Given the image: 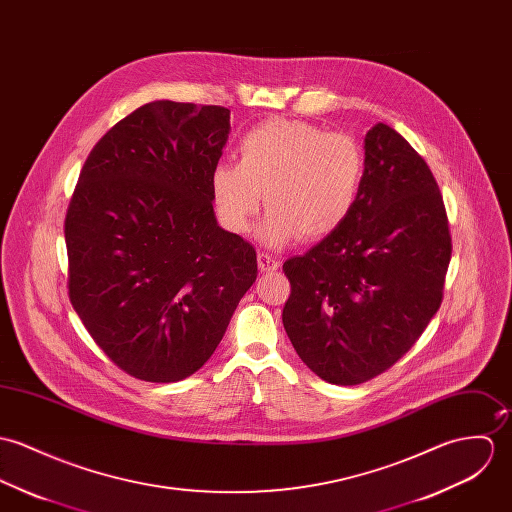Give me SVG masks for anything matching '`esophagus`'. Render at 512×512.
Returning <instances> with one entry per match:
<instances>
[{"instance_id": "obj_1", "label": "esophagus", "mask_w": 512, "mask_h": 512, "mask_svg": "<svg viewBox=\"0 0 512 512\" xmlns=\"http://www.w3.org/2000/svg\"><path fill=\"white\" fill-rule=\"evenodd\" d=\"M257 263H259V271L261 273H273V271H277L281 267V261L271 257V255H267V253H259L257 255Z\"/></svg>"}]
</instances>
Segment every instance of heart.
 Masks as SVG:
<instances>
[{"label": "heart", "mask_w": 512, "mask_h": 512, "mask_svg": "<svg viewBox=\"0 0 512 512\" xmlns=\"http://www.w3.org/2000/svg\"><path fill=\"white\" fill-rule=\"evenodd\" d=\"M365 178V155L345 133L298 121L267 119L237 145V163H220L210 174L218 220L245 233L265 198L269 208L259 237L283 247L296 237L318 241L343 226Z\"/></svg>", "instance_id": "1"}]
</instances>
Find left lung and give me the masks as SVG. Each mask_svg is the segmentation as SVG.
I'll return each instance as SVG.
<instances>
[{
    "mask_svg": "<svg viewBox=\"0 0 512 512\" xmlns=\"http://www.w3.org/2000/svg\"><path fill=\"white\" fill-rule=\"evenodd\" d=\"M365 178L338 231L284 261L283 324L298 357L332 385H359L422 336L452 257L436 178L385 123L365 133Z\"/></svg>",
    "mask_w": 512,
    "mask_h": 512,
    "instance_id": "left-lung-1",
    "label": "left lung"
}]
</instances>
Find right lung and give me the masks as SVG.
Masks as SVG:
<instances>
[{"label": "right lung", "mask_w": 512, "mask_h": 512, "mask_svg": "<svg viewBox=\"0 0 512 512\" xmlns=\"http://www.w3.org/2000/svg\"><path fill=\"white\" fill-rule=\"evenodd\" d=\"M229 131L220 106L145 104L98 141L70 200V302L141 381L194 375L257 279L253 245L214 214L210 174Z\"/></svg>", "instance_id": "right-lung-1"}]
</instances>
